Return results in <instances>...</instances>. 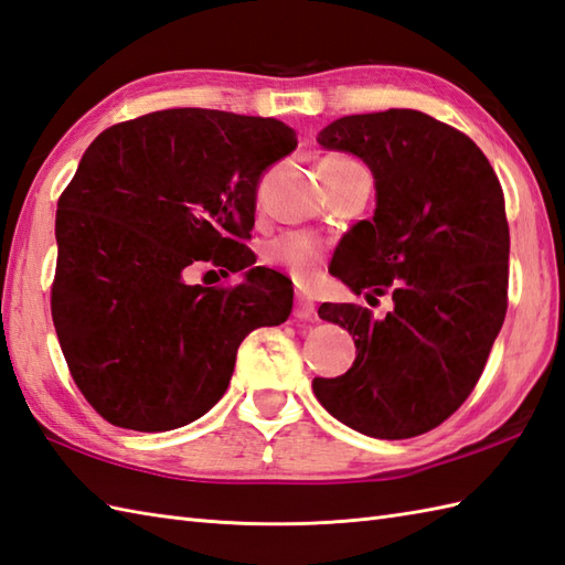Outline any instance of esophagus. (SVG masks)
Wrapping results in <instances>:
<instances>
[{"label": "esophagus", "instance_id": "1", "mask_svg": "<svg viewBox=\"0 0 565 565\" xmlns=\"http://www.w3.org/2000/svg\"><path fill=\"white\" fill-rule=\"evenodd\" d=\"M295 317L297 319H311L315 317V297H311L302 287L295 290Z\"/></svg>", "mask_w": 565, "mask_h": 565}]
</instances>
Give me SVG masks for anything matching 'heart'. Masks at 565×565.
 <instances>
[{"label": "heart", "instance_id": "heart-1", "mask_svg": "<svg viewBox=\"0 0 565 565\" xmlns=\"http://www.w3.org/2000/svg\"><path fill=\"white\" fill-rule=\"evenodd\" d=\"M263 260L290 273L299 282H309L319 273L323 260V244L311 234L290 232L278 236V239H273L263 248Z\"/></svg>", "mask_w": 565, "mask_h": 565}]
</instances>
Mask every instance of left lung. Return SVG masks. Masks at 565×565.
<instances>
[{"instance_id":"8db88e82","label":"left lung","mask_w":565,"mask_h":565,"mask_svg":"<svg viewBox=\"0 0 565 565\" xmlns=\"http://www.w3.org/2000/svg\"><path fill=\"white\" fill-rule=\"evenodd\" d=\"M319 145L360 157L377 191L372 220L341 242L333 275L367 307L323 302L319 317L348 329L355 362L311 382L333 418L380 440L437 428L479 382L508 311L510 230L503 188L486 154L452 125L411 108L338 118Z\"/></svg>"}]
</instances>
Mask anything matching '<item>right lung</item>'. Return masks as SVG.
<instances>
[{"instance_id": "add662e5", "label": "right lung", "mask_w": 565, "mask_h": 565, "mask_svg": "<svg viewBox=\"0 0 565 565\" xmlns=\"http://www.w3.org/2000/svg\"><path fill=\"white\" fill-rule=\"evenodd\" d=\"M295 147L275 118L169 108L84 152L57 200L50 309L74 384L110 425L164 433L205 416L244 338L290 317V282L254 266L246 239L263 171ZM198 259L245 280L188 286Z\"/></svg>"}]
</instances>
